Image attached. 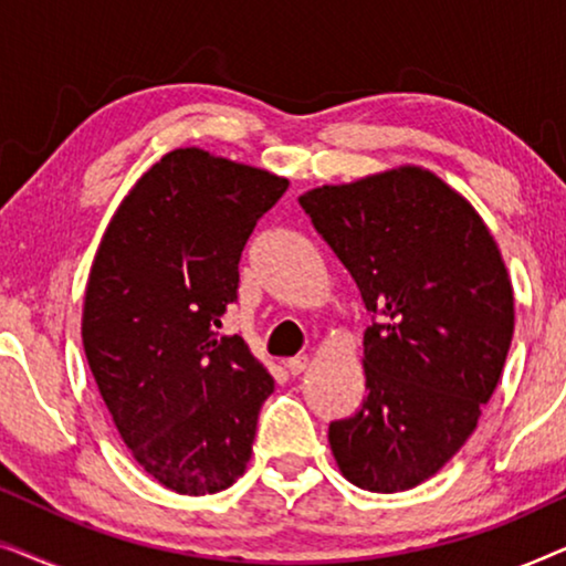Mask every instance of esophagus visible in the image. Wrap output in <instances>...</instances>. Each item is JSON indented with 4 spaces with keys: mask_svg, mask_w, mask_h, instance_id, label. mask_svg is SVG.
<instances>
[{
    "mask_svg": "<svg viewBox=\"0 0 566 566\" xmlns=\"http://www.w3.org/2000/svg\"><path fill=\"white\" fill-rule=\"evenodd\" d=\"M285 368H289L293 376L304 374V370L308 368V355H296V358H289L285 360Z\"/></svg>",
    "mask_w": 566,
    "mask_h": 566,
    "instance_id": "1",
    "label": "esophagus"
}]
</instances>
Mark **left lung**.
<instances>
[{"label":"left lung","instance_id":"8db88e82","mask_svg":"<svg viewBox=\"0 0 566 566\" xmlns=\"http://www.w3.org/2000/svg\"><path fill=\"white\" fill-rule=\"evenodd\" d=\"M298 203L381 316L363 332L366 399L329 424V448L360 490H412L459 453L497 389L515 327L505 260L474 206L417 165Z\"/></svg>","mask_w":566,"mask_h":566}]
</instances>
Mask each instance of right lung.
Listing matches in <instances>:
<instances>
[{
  "instance_id": "obj_1",
  "label": "right lung",
  "mask_w": 566,
  "mask_h": 566,
  "mask_svg": "<svg viewBox=\"0 0 566 566\" xmlns=\"http://www.w3.org/2000/svg\"><path fill=\"white\" fill-rule=\"evenodd\" d=\"M285 177L185 146L138 177L92 260L82 343L138 467L177 494L244 474L275 384L242 337H219L239 258Z\"/></svg>"
}]
</instances>
